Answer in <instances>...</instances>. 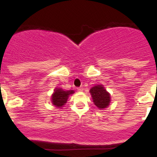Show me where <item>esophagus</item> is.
<instances>
[{"instance_id": "esophagus-1", "label": "esophagus", "mask_w": 157, "mask_h": 157, "mask_svg": "<svg viewBox=\"0 0 157 157\" xmlns=\"http://www.w3.org/2000/svg\"><path fill=\"white\" fill-rule=\"evenodd\" d=\"M77 91H80V92H82V91H83V89H82V88H78V89H77Z\"/></svg>"}]
</instances>
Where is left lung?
<instances>
[{"label": "left lung", "mask_w": 157, "mask_h": 157, "mask_svg": "<svg viewBox=\"0 0 157 157\" xmlns=\"http://www.w3.org/2000/svg\"><path fill=\"white\" fill-rule=\"evenodd\" d=\"M94 105L99 109H106L111 102V95L102 85H97L90 89Z\"/></svg>", "instance_id": "8db88e82"}]
</instances>
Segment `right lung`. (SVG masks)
<instances>
[{"label": "right lung", "mask_w": 157, "mask_h": 157, "mask_svg": "<svg viewBox=\"0 0 157 157\" xmlns=\"http://www.w3.org/2000/svg\"><path fill=\"white\" fill-rule=\"evenodd\" d=\"M75 93L73 90L69 91H64L60 88H56L55 92L52 95V102L54 105L57 108L63 107L67 102V100L69 95Z\"/></svg>", "instance_id": "obj_1"}]
</instances>
